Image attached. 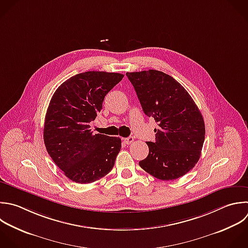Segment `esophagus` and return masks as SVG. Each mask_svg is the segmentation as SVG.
Wrapping results in <instances>:
<instances>
[{
    "label": "esophagus",
    "instance_id": "1",
    "mask_svg": "<svg viewBox=\"0 0 248 248\" xmlns=\"http://www.w3.org/2000/svg\"><path fill=\"white\" fill-rule=\"evenodd\" d=\"M123 141H124V143H126V144H131V143L134 141V138H133V137L125 138V139H123Z\"/></svg>",
    "mask_w": 248,
    "mask_h": 248
}]
</instances>
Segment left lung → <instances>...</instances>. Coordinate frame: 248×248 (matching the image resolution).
<instances>
[{
	"label": "left lung",
	"instance_id": "8db88e82",
	"mask_svg": "<svg viewBox=\"0 0 248 248\" xmlns=\"http://www.w3.org/2000/svg\"><path fill=\"white\" fill-rule=\"evenodd\" d=\"M143 112L158 128L155 141H147L148 156L140 161L146 172L162 180L176 179L200 159L205 128L197 105L170 76L156 70L127 73Z\"/></svg>",
	"mask_w": 248,
	"mask_h": 248
}]
</instances>
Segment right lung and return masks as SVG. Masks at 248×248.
<instances>
[{
  "label": "right lung",
  "instance_id": "1",
  "mask_svg": "<svg viewBox=\"0 0 248 248\" xmlns=\"http://www.w3.org/2000/svg\"><path fill=\"white\" fill-rule=\"evenodd\" d=\"M123 77L117 73H81L63 82L50 100L45 144L58 168L77 183L99 180L114 166L121 140L93 134L90 123L101 112L105 96Z\"/></svg>",
  "mask_w": 248,
  "mask_h": 248
}]
</instances>
